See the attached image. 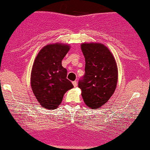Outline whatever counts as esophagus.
Returning <instances> with one entry per match:
<instances>
[{
    "label": "esophagus",
    "mask_w": 150,
    "mask_h": 150,
    "mask_svg": "<svg viewBox=\"0 0 150 150\" xmlns=\"http://www.w3.org/2000/svg\"><path fill=\"white\" fill-rule=\"evenodd\" d=\"M72 83H73V85H74V87H76V86L78 85L77 81H74Z\"/></svg>",
    "instance_id": "1"
}]
</instances>
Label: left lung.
<instances>
[{"label":"left lung","instance_id":"1","mask_svg":"<svg viewBox=\"0 0 150 150\" xmlns=\"http://www.w3.org/2000/svg\"><path fill=\"white\" fill-rule=\"evenodd\" d=\"M85 74L79 87L88 107L97 109L105 104L115 91L118 79L116 61L109 49L100 43H83Z\"/></svg>","mask_w":150,"mask_h":150}]
</instances>
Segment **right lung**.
Here are the masks:
<instances>
[{"label":"right lung","instance_id":"right-lung-1","mask_svg":"<svg viewBox=\"0 0 150 150\" xmlns=\"http://www.w3.org/2000/svg\"><path fill=\"white\" fill-rule=\"evenodd\" d=\"M70 48L68 44L46 45L38 52L30 74V85L42 107L54 110L60 105L63 96L74 86L66 79L67 69L61 61Z\"/></svg>","mask_w":150,"mask_h":150}]
</instances>
